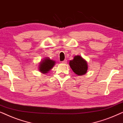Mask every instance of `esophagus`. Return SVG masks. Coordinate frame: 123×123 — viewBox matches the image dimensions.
Returning a JSON list of instances; mask_svg holds the SVG:
<instances>
[{"mask_svg": "<svg viewBox=\"0 0 123 123\" xmlns=\"http://www.w3.org/2000/svg\"><path fill=\"white\" fill-rule=\"evenodd\" d=\"M62 63L63 64H66L67 63V60L66 59H65L64 60H63V61H62Z\"/></svg>", "mask_w": 123, "mask_h": 123, "instance_id": "esophagus-1", "label": "esophagus"}]
</instances>
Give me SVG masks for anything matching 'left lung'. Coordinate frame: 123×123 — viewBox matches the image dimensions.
Masks as SVG:
<instances>
[{
	"label": "left lung",
	"mask_w": 123,
	"mask_h": 123,
	"mask_svg": "<svg viewBox=\"0 0 123 123\" xmlns=\"http://www.w3.org/2000/svg\"><path fill=\"white\" fill-rule=\"evenodd\" d=\"M69 65L76 74L82 75L86 73L88 65L86 61L80 56H75L73 60L69 62Z\"/></svg>",
	"instance_id": "obj_1"
}]
</instances>
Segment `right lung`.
<instances>
[{"label":"right lung","instance_id":"add662e5","mask_svg":"<svg viewBox=\"0 0 123 123\" xmlns=\"http://www.w3.org/2000/svg\"><path fill=\"white\" fill-rule=\"evenodd\" d=\"M55 62L50 60L49 58H46L40 63L39 70L43 73H46L53 68L55 65Z\"/></svg>","mask_w":123,"mask_h":123}]
</instances>
